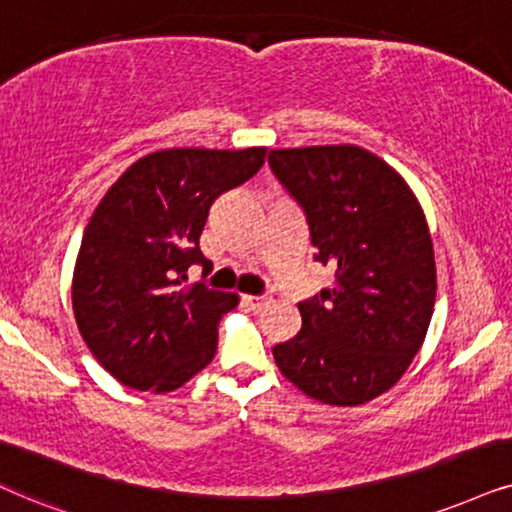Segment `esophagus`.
<instances>
[{
	"instance_id": "1",
	"label": "esophagus",
	"mask_w": 512,
	"mask_h": 512,
	"mask_svg": "<svg viewBox=\"0 0 512 512\" xmlns=\"http://www.w3.org/2000/svg\"><path fill=\"white\" fill-rule=\"evenodd\" d=\"M271 300L264 295H243V304L250 309V312H262Z\"/></svg>"
}]
</instances>
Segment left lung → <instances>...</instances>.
Listing matches in <instances>:
<instances>
[{
	"label": "left lung",
	"instance_id": "1",
	"mask_svg": "<svg viewBox=\"0 0 512 512\" xmlns=\"http://www.w3.org/2000/svg\"><path fill=\"white\" fill-rule=\"evenodd\" d=\"M269 165L302 205L333 288L297 304L302 328L274 347L307 397L359 406L397 385L428 335L435 248L416 193L383 158L354 144L278 148Z\"/></svg>",
	"mask_w": 512,
	"mask_h": 512
}]
</instances>
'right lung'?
Segmentation results:
<instances>
[{
  "label": "right lung",
  "instance_id": "add662e5",
  "mask_svg": "<svg viewBox=\"0 0 512 512\" xmlns=\"http://www.w3.org/2000/svg\"><path fill=\"white\" fill-rule=\"evenodd\" d=\"M267 148H163L129 165L96 205L73 271V312L96 361L122 385L155 394L215 359L219 319L236 293L181 288L212 203L264 165Z\"/></svg>",
  "mask_w": 512,
  "mask_h": 512
}]
</instances>
